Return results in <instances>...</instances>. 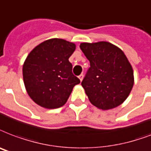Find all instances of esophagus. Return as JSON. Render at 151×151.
Instances as JSON below:
<instances>
[{"mask_svg": "<svg viewBox=\"0 0 151 151\" xmlns=\"http://www.w3.org/2000/svg\"><path fill=\"white\" fill-rule=\"evenodd\" d=\"M83 74H82V73H81V74H80V75L78 76V78H79V79H80V81H82V79H83Z\"/></svg>", "mask_w": 151, "mask_h": 151, "instance_id": "1", "label": "esophagus"}]
</instances>
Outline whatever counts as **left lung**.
<instances>
[{"instance_id":"1","label":"left lung","mask_w":151,"mask_h":151,"mask_svg":"<svg viewBox=\"0 0 151 151\" xmlns=\"http://www.w3.org/2000/svg\"><path fill=\"white\" fill-rule=\"evenodd\" d=\"M80 48L90 63L81 81L89 101L102 110L120 105L134 85L133 69L123 50L104 41L82 42Z\"/></svg>"}]
</instances>
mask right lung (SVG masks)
Here are the masks:
<instances>
[{
    "mask_svg": "<svg viewBox=\"0 0 151 151\" xmlns=\"http://www.w3.org/2000/svg\"><path fill=\"white\" fill-rule=\"evenodd\" d=\"M76 45L62 39H50L36 46L23 65L27 94L45 109L63 106L80 80L72 73L69 62Z\"/></svg>",
    "mask_w": 151,
    "mask_h": 151,
    "instance_id": "right-lung-1",
    "label": "right lung"
}]
</instances>
